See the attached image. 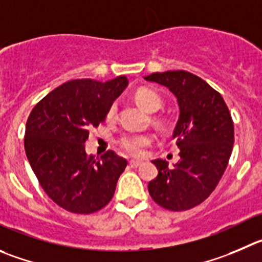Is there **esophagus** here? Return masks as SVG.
<instances>
[{"mask_svg":"<svg viewBox=\"0 0 262 262\" xmlns=\"http://www.w3.org/2000/svg\"><path fill=\"white\" fill-rule=\"evenodd\" d=\"M141 163H143V162H141V161H135V159H131V161H129V166L133 167V168H136V167L141 166Z\"/></svg>","mask_w":262,"mask_h":262,"instance_id":"1","label":"esophagus"}]
</instances>
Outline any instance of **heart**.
<instances>
[{
    "label": "heart",
    "mask_w": 262,
    "mask_h": 262,
    "mask_svg": "<svg viewBox=\"0 0 262 262\" xmlns=\"http://www.w3.org/2000/svg\"><path fill=\"white\" fill-rule=\"evenodd\" d=\"M135 100L139 105L143 109H145L146 112H153L159 111L162 108V101L161 96L154 92L150 89H139L135 92ZM117 113V105H113L109 108L108 111V118H113ZM151 143V138L145 134H128V135H124L119 139L118 144L124 151L133 154V156H140L144 151V149Z\"/></svg>",
    "instance_id": "heart-1"
}]
</instances>
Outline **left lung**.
<instances>
[{
  "mask_svg": "<svg viewBox=\"0 0 262 262\" xmlns=\"http://www.w3.org/2000/svg\"><path fill=\"white\" fill-rule=\"evenodd\" d=\"M167 87L178 99L173 129L180 159L172 168L156 159L158 175L148 184L150 196L161 207L185 211L201 204L224 175L234 144V124L223 96L198 76L167 71L144 77Z\"/></svg>",
  "mask_w": 262,
  "mask_h": 262,
  "instance_id": "1",
  "label": "left lung"
}]
</instances>
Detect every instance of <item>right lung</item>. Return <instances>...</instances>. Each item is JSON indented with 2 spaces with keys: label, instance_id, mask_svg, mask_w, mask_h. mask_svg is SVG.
<instances>
[{
  "label": "right lung",
  "instance_id": "1",
  "mask_svg": "<svg viewBox=\"0 0 262 262\" xmlns=\"http://www.w3.org/2000/svg\"><path fill=\"white\" fill-rule=\"evenodd\" d=\"M127 84L126 76L106 82H66L29 114L24 139L27 158L47 195L69 212H96L113 198L127 161L113 150L89 156L84 144L89 129L104 122Z\"/></svg>",
  "mask_w": 262,
  "mask_h": 262
}]
</instances>
